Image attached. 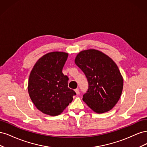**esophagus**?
<instances>
[{
    "label": "esophagus",
    "instance_id": "34e87169",
    "mask_svg": "<svg viewBox=\"0 0 147 147\" xmlns=\"http://www.w3.org/2000/svg\"><path fill=\"white\" fill-rule=\"evenodd\" d=\"M75 92L77 93V94H79L80 91H79V89H78V88L75 89Z\"/></svg>",
    "mask_w": 147,
    "mask_h": 147
}]
</instances>
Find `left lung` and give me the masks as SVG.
I'll return each mask as SVG.
<instances>
[{
	"label": "left lung",
	"mask_w": 147,
	"mask_h": 147,
	"mask_svg": "<svg viewBox=\"0 0 147 147\" xmlns=\"http://www.w3.org/2000/svg\"><path fill=\"white\" fill-rule=\"evenodd\" d=\"M75 63L85 75L88 83L83 100L97 113L112 109L123 88V79L115 62L104 53L91 49L80 52Z\"/></svg>",
	"instance_id": "1"
}]
</instances>
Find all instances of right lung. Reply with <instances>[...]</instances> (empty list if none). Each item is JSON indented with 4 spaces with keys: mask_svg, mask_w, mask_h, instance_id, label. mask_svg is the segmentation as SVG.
Instances as JSON below:
<instances>
[{
    "mask_svg": "<svg viewBox=\"0 0 147 147\" xmlns=\"http://www.w3.org/2000/svg\"><path fill=\"white\" fill-rule=\"evenodd\" d=\"M67 57L64 52L47 53L37 61L29 75L31 100L38 110L50 116L60 115L76 95L68 87V77L62 72Z\"/></svg>",
    "mask_w": 147,
    "mask_h": 147,
    "instance_id": "1",
    "label": "right lung"
}]
</instances>
